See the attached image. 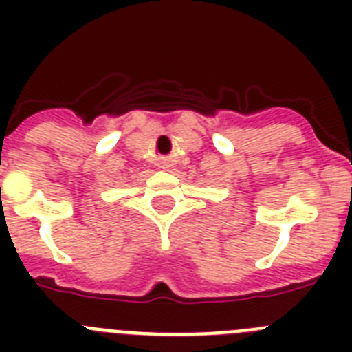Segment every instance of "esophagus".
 Here are the masks:
<instances>
[{
  "label": "esophagus",
  "mask_w": 352,
  "mask_h": 352,
  "mask_svg": "<svg viewBox=\"0 0 352 352\" xmlns=\"http://www.w3.org/2000/svg\"><path fill=\"white\" fill-rule=\"evenodd\" d=\"M158 167H160V169H169V162H166V160H162V162H158Z\"/></svg>",
  "instance_id": "1"
}]
</instances>
